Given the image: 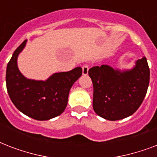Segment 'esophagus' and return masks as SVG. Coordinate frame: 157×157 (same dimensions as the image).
I'll return each mask as SVG.
<instances>
[{
	"label": "esophagus",
	"instance_id": "obj_1",
	"mask_svg": "<svg viewBox=\"0 0 157 157\" xmlns=\"http://www.w3.org/2000/svg\"><path fill=\"white\" fill-rule=\"evenodd\" d=\"M88 71H89V66L88 65H84L82 67V74L84 76H86L88 75Z\"/></svg>",
	"mask_w": 157,
	"mask_h": 157
}]
</instances>
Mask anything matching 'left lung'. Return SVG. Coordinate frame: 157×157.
<instances>
[{
	"mask_svg": "<svg viewBox=\"0 0 157 157\" xmlns=\"http://www.w3.org/2000/svg\"><path fill=\"white\" fill-rule=\"evenodd\" d=\"M89 76L94 86L93 108L108 121L131 116L140 107L149 86L150 70L145 57L131 69L121 71L108 65L93 67Z\"/></svg>",
	"mask_w": 157,
	"mask_h": 157,
	"instance_id": "8db88e82",
	"label": "left lung"
}]
</instances>
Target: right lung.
Masks as SVG:
<instances>
[{
  "label": "right lung",
  "mask_w": 157,
  "mask_h": 157,
  "mask_svg": "<svg viewBox=\"0 0 157 157\" xmlns=\"http://www.w3.org/2000/svg\"><path fill=\"white\" fill-rule=\"evenodd\" d=\"M26 43L27 40L16 49L7 64L6 88L12 103L21 112L37 121H48L63 112L69 91L81 77L82 68L77 67L69 71L54 73L45 81L26 78L17 64Z\"/></svg>",
  "instance_id": "right-lung-1"
}]
</instances>
